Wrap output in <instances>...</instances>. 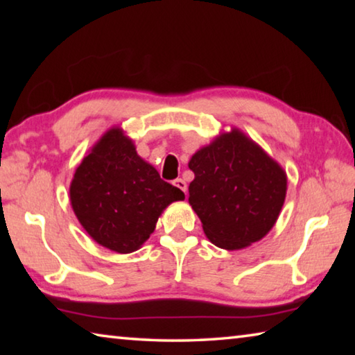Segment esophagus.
Wrapping results in <instances>:
<instances>
[{"label":"esophagus","mask_w":355,"mask_h":355,"mask_svg":"<svg viewBox=\"0 0 355 355\" xmlns=\"http://www.w3.org/2000/svg\"><path fill=\"white\" fill-rule=\"evenodd\" d=\"M173 184H175L180 191H183L184 194H186V191H188V184H186V182H184L183 178H177V180H173Z\"/></svg>","instance_id":"34e87169"}]
</instances>
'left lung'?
I'll list each match as a JSON object with an SVG mask.
<instances>
[{"label":"left lung","instance_id":"obj_1","mask_svg":"<svg viewBox=\"0 0 355 355\" xmlns=\"http://www.w3.org/2000/svg\"><path fill=\"white\" fill-rule=\"evenodd\" d=\"M189 203L214 245L239 250L274 227L286 196V173L238 128L192 155Z\"/></svg>","mask_w":355,"mask_h":355}]
</instances>
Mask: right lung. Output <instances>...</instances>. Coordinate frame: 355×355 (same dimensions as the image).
I'll return each mask as SVG.
<instances>
[{
  "instance_id": "1",
  "label": "right lung",
  "mask_w": 355,
  "mask_h": 355,
  "mask_svg": "<svg viewBox=\"0 0 355 355\" xmlns=\"http://www.w3.org/2000/svg\"><path fill=\"white\" fill-rule=\"evenodd\" d=\"M183 199V191L161 180L119 127L100 137L70 183V203L80 224L95 243L117 254L139 249L161 213Z\"/></svg>"
}]
</instances>
